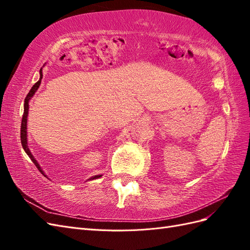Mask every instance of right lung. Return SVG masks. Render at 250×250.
<instances>
[{
    "label": "right lung",
    "instance_id": "1",
    "mask_svg": "<svg viewBox=\"0 0 250 250\" xmlns=\"http://www.w3.org/2000/svg\"><path fill=\"white\" fill-rule=\"evenodd\" d=\"M40 73H41V78H40V80L37 81V82L35 83V84L32 86V88L30 89V92L28 93L27 97L25 98V104H24V106H25V108H24V115H22V119H21V141L22 148H24V150L26 151V153L28 154V156H29L30 158H31V161L34 163V165L36 166V168L40 170V172L42 174V175H44V174H43V171L41 169L39 163H37V162L35 161V158L33 157V155L31 154V152H30V150H29V148H28V146H27V116H28V109H29V100L31 99V97L34 95V93L36 92V89L39 88V86H40V84H41V81H42V69H41ZM44 176H46V175H44ZM101 176H102V175H96V176L90 177L89 179H96V178H99V177H101Z\"/></svg>",
    "mask_w": 250,
    "mask_h": 250
}]
</instances>
